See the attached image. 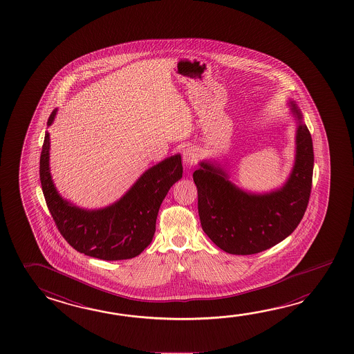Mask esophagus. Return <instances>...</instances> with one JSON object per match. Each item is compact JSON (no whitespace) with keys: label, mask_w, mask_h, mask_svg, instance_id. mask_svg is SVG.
<instances>
[{"label":"esophagus","mask_w":354,"mask_h":354,"mask_svg":"<svg viewBox=\"0 0 354 354\" xmlns=\"http://www.w3.org/2000/svg\"><path fill=\"white\" fill-rule=\"evenodd\" d=\"M183 160L187 168H192L194 164H196L198 160V151L194 147H187L183 153Z\"/></svg>","instance_id":"esophagus-1"}]
</instances>
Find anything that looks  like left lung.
<instances>
[{
	"instance_id": "left-lung-1",
	"label": "left lung",
	"mask_w": 354,
	"mask_h": 354,
	"mask_svg": "<svg viewBox=\"0 0 354 354\" xmlns=\"http://www.w3.org/2000/svg\"><path fill=\"white\" fill-rule=\"evenodd\" d=\"M291 111L298 120L296 159L290 178L279 190L263 195L248 194L211 162H200L192 174L203 230L225 252H262L291 235L304 217L312 189L313 144L293 102Z\"/></svg>"
}]
</instances>
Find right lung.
I'll list each match as a JSON object with an SVG mask.
<instances>
[{
  "instance_id": "right-lung-1",
  "label": "right lung",
  "mask_w": 354,
  "mask_h": 354,
  "mask_svg": "<svg viewBox=\"0 0 354 354\" xmlns=\"http://www.w3.org/2000/svg\"><path fill=\"white\" fill-rule=\"evenodd\" d=\"M55 109L47 125L53 123ZM183 176L181 156H170L148 169L117 203L84 210L59 196L50 173V134L39 159V179L46 204L61 235L81 254L106 261L128 260L149 246L156 216L169 189Z\"/></svg>"
}]
</instances>
